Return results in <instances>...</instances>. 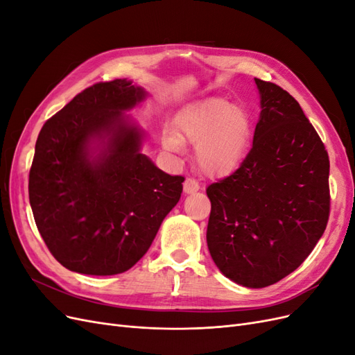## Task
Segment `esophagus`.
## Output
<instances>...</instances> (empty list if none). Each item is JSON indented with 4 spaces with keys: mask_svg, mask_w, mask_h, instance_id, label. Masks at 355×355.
Here are the masks:
<instances>
[{
    "mask_svg": "<svg viewBox=\"0 0 355 355\" xmlns=\"http://www.w3.org/2000/svg\"><path fill=\"white\" fill-rule=\"evenodd\" d=\"M198 189H200V184L196 179L188 178L184 182V192H185V194H194V192H197Z\"/></svg>",
    "mask_w": 355,
    "mask_h": 355,
    "instance_id": "obj_1",
    "label": "esophagus"
}]
</instances>
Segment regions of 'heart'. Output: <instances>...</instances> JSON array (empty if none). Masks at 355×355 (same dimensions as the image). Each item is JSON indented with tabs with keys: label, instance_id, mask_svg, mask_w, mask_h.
I'll return each mask as SVG.
<instances>
[{
	"label": "heart",
	"instance_id": "heart-1",
	"mask_svg": "<svg viewBox=\"0 0 355 355\" xmlns=\"http://www.w3.org/2000/svg\"><path fill=\"white\" fill-rule=\"evenodd\" d=\"M252 139L250 116L223 98H209L189 106L176 121V136L164 137V148L179 154L182 144L196 146V161L204 175L223 176L237 168Z\"/></svg>",
	"mask_w": 355,
	"mask_h": 355
}]
</instances>
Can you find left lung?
I'll return each mask as SVG.
<instances>
[{"mask_svg": "<svg viewBox=\"0 0 355 355\" xmlns=\"http://www.w3.org/2000/svg\"><path fill=\"white\" fill-rule=\"evenodd\" d=\"M261 115L232 175L206 189L207 247L230 280L249 288L293 272L323 235L330 210L329 155L300 105L254 78Z\"/></svg>", "mask_w": 355, "mask_h": 355, "instance_id": "obj_1", "label": "left lung"}]
</instances>
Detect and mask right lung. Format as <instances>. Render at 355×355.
Returning <instances> with one entry per match:
<instances>
[{"label": "right lung", "mask_w": 355, "mask_h": 355, "mask_svg": "<svg viewBox=\"0 0 355 355\" xmlns=\"http://www.w3.org/2000/svg\"><path fill=\"white\" fill-rule=\"evenodd\" d=\"M146 98L127 78L98 83L38 135L31 209L49 250L69 271L130 270L180 198L185 179L164 173L142 154L146 132L125 115Z\"/></svg>", "instance_id": "obj_1"}]
</instances>
